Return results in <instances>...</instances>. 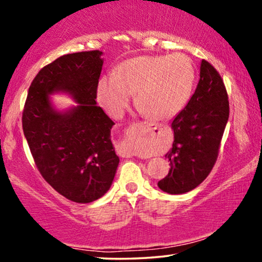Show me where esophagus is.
<instances>
[{"label": "esophagus", "instance_id": "esophagus-1", "mask_svg": "<svg viewBox=\"0 0 262 262\" xmlns=\"http://www.w3.org/2000/svg\"><path fill=\"white\" fill-rule=\"evenodd\" d=\"M138 126L150 128V127L152 126V125H150L148 123H144V124L138 125ZM118 154H119V155L123 156V157H132V156H135V151H134V150H132L131 146L128 145L126 142H123L120 145H118Z\"/></svg>", "mask_w": 262, "mask_h": 262}]
</instances>
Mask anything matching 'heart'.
I'll return each mask as SVG.
<instances>
[{
  "instance_id": "1",
  "label": "heart",
  "mask_w": 262,
  "mask_h": 262,
  "mask_svg": "<svg viewBox=\"0 0 262 262\" xmlns=\"http://www.w3.org/2000/svg\"><path fill=\"white\" fill-rule=\"evenodd\" d=\"M194 67L188 57L138 56L120 63L114 77H102L98 99L114 117H119L135 94L141 112L155 121L168 120L186 106L194 84Z\"/></svg>"
}]
</instances>
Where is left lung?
<instances>
[{
	"mask_svg": "<svg viewBox=\"0 0 262 262\" xmlns=\"http://www.w3.org/2000/svg\"><path fill=\"white\" fill-rule=\"evenodd\" d=\"M229 119V100L218 71L206 60L187 105L171 121L173 148L166 154L169 173L157 186L169 194L192 191L207 178L216 163Z\"/></svg>",
	"mask_w": 262,
	"mask_h": 262,
	"instance_id": "1",
	"label": "left lung"
}]
</instances>
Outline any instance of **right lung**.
I'll return each instance as SVG.
<instances>
[{
    "label": "right lung",
    "instance_id": "add662e5",
    "mask_svg": "<svg viewBox=\"0 0 262 262\" xmlns=\"http://www.w3.org/2000/svg\"><path fill=\"white\" fill-rule=\"evenodd\" d=\"M99 50L64 55L32 81L23 112V128L35 166L51 187L75 203H92L108 191L119 157L111 128L96 106L103 59ZM70 94L79 105L57 111L49 95Z\"/></svg>",
    "mask_w": 262,
    "mask_h": 262
}]
</instances>
